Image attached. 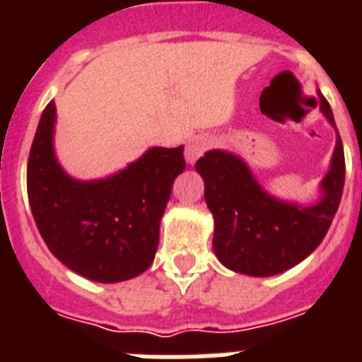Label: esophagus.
<instances>
[{"label": "esophagus", "instance_id": "1", "mask_svg": "<svg viewBox=\"0 0 362 362\" xmlns=\"http://www.w3.org/2000/svg\"><path fill=\"white\" fill-rule=\"evenodd\" d=\"M209 146H210V141L206 139V136H193V139H189L186 144V152H184L187 163L189 165L195 163V161H197V159L206 152V148Z\"/></svg>", "mask_w": 362, "mask_h": 362}]
</instances>
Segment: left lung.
<instances>
[{
	"label": "left lung",
	"mask_w": 362,
	"mask_h": 362,
	"mask_svg": "<svg viewBox=\"0 0 362 362\" xmlns=\"http://www.w3.org/2000/svg\"><path fill=\"white\" fill-rule=\"evenodd\" d=\"M320 110L337 129L331 105L317 90ZM204 180V201L214 216L216 257L233 272L280 274L308 257L325 238L342 199L346 161L340 135L331 167L320 182V199L303 204L274 197L250 165L227 150H209L195 163Z\"/></svg>",
	"instance_id": "1"
}]
</instances>
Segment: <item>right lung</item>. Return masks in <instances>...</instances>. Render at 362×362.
Masks as SVG:
<instances>
[{
    "label": "right lung",
    "mask_w": 362,
    "mask_h": 362,
    "mask_svg": "<svg viewBox=\"0 0 362 362\" xmlns=\"http://www.w3.org/2000/svg\"><path fill=\"white\" fill-rule=\"evenodd\" d=\"M56 103L42 110L28 159V197L48 250L76 274L116 284L153 263L159 223L184 146H152L118 173L78 180L67 175L54 150Z\"/></svg>",
    "instance_id": "right-lung-1"
}]
</instances>
